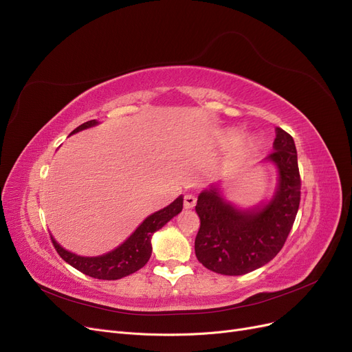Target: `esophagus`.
<instances>
[{"label": "esophagus", "mask_w": 352, "mask_h": 352, "mask_svg": "<svg viewBox=\"0 0 352 352\" xmlns=\"http://www.w3.org/2000/svg\"><path fill=\"white\" fill-rule=\"evenodd\" d=\"M196 203H197L196 196H192V194H186V196H184V207H186V209H192V207L196 206Z\"/></svg>", "instance_id": "esophagus-1"}]
</instances>
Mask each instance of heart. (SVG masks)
Listing matches in <instances>:
<instances>
[{
    "mask_svg": "<svg viewBox=\"0 0 352 352\" xmlns=\"http://www.w3.org/2000/svg\"><path fill=\"white\" fill-rule=\"evenodd\" d=\"M245 146H250V143H245Z\"/></svg>",
    "mask_w": 352,
    "mask_h": 352,
    "instance_id": "obj_1",
    "label": "heart"
}]
</instances>
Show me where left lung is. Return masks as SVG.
Wrapping results in <instances>:
<instances>
[{
	"mask_svg": "<svg viewBox=\"0 0 352 352\" xmlns=\"http://www.w3.org/2000/svg\"><path fill=\"white\" fill-rule=\"evenodd\" d=\"M278 169L274 196L264 204L241 210L220 196L219 188L200 192L196 212L200 229L194 242L199 261L217 274L242 276L265 265L284 246L300 204V174L293 138L276 129L268 158Z\"/></svg>",
	"mask_w": 352,
	"mask_h": 352,
	"instance_id": "8db88e82",
	"label": "left lung"
}]
</instances>
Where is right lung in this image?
Here are the masks:
<instances>
[{
  "instance_id": "add662e5",
  "label": "right lung",
  "mask_w": 352,
  "mask_h": 352,
  "mask_svg": "<svg viewBox=\"0 0 352 352\" xmlns=\"http://www.w3.org/2000/svg\"><path fill=\"white\" fill-rule=\"evenodd\" d=\"M96 124H98V122L96 120L85 122L81 126H78L75 130H72L71 135L81 132L84 129L93 127ZM183 196H179L171 204L164 207L162 210H158L148 216L120 246H117L116 250L104 255L80 256L63 250L52 236L50 239L63 261L68 263L78 271H81L82 274L98 280H119L133 274V272L140 270L149 261L152 254V235L183 210Z\"/></svg>"
}]
</instances>
